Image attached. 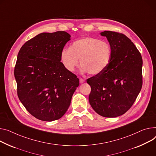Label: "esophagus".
Listing matches in <instances>:
<instances>
[{"mask_svg": "<svg viewBox=\"0 0 156 156\" xmlns=\"http://www.w3.org/2000/svg\"><path fill=\"white\" fill-rule=\"evenodd\" d=\"M85 82V80L83 78H80V83H83Z\"/></svg>", "mask_w": 156, "mask_h": 156, "instance_id": "obj_1", "label": "esophagus"}]
</instances>
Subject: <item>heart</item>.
<instances>
[{
  "mask_svg": "<svg viewBox=\"0 0 156 156\" xmlns=\"http://www.w3.org/2000/svg\"><path fill=\"white\" fill-rule=\"evenodd\" d=\"M111 58V48L105 41L86 37L75 41L69 48L62 50L61 59L65 68L74 71L79 65L81 71L90 75H98L108 66Z\"/></svg>",
  "mask_w": 156,
  "mask_h": 156,
  "instance_id": "heart-1",
  "label": "heart"
}]
</instances>
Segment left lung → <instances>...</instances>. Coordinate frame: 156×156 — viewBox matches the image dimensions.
I'll list each match as a JSON object with an SVG mask.
<instances>
[{
    "mask_svg": "<svg viewBox=\"0 0 156 156\" xmlns=\"http://www.w3.org/2000/svg\"><path fill=\"white\" fill-rule=\"evenodd\" d=\"M111 48L110 63L100 73L87 79L91 87L90 105L104 117H117L128 111L142 86V59L140 52L126 35L105 30Z\"/></svg>",
    "mask_w": 156,
    "mask_h": 156,
    "instance_id": "8db88e82",
    "label": "left lung"
}]
</instances>
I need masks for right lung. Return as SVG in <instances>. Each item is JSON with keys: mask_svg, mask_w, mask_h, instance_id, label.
Returning a JSON list of instances; mask_svg holds the SVG:
<instances>
[{"mask_svg": "<svg viewBox=\"0 0 156 156\" xmlns=\"http://www.w3.org/2000/svg\"><path fill=\"white\" fill-rule=\"evenodd\" d=\"M71 36L65 31L41 33L20 49L14 68L17 95L36 119L61 118L79 86L76 75L61 62V53Z\"/></svg>", "mask_w": 156, "mask_h": 156, "instance_id": "add662e5", "label": "right lung"}]
</instances>
